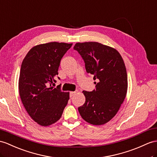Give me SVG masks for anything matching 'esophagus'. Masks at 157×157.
<instances>
[{
    "mask_svg": "<svg viewBox=\"0 0 157 157\" xmlns=\"http://www.w3.org/2000/svg\"><path fill=\"white\" fill-rule=\"evenodd\" d=\"M75 94H76V92H75H75H73V91L71 92V93H70V97L71 98V97H74Z\"/></svg>",
    "mask_w": 157,
    "mask_h": 157,
    "instance_id": "34e87169",
    "label": "esophagus"
}]
</instances>
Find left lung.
Masks as SVG:
<instances>
[{
    "label": "left lung",
    "mask_w": 157,
    "mask_h": 157,
    "mask_svg": "<svg viewBox=\"0 0 157 157\" xmlns=\"http://www.w3.org/2000/svg\"><path fill=\"white\" fill-rule=\"evenodd\" d=\"M85 63L87 73L94 75L96 89L82 91L85 103L78 107L84 120L91 124L108 123L116 115L127 93V73L124 60L115 48L97 42L76 43Z\"/></svg>",
    "instance_id": "left-lung-1"
}]
</instances>
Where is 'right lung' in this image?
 I'll use <instances>...</instances> for the list:
<instances>
[{
  "instance_id": "1",
  "label": "right lung",
  "mask_w": 157,
  "mask_h": 157,
  "mask_svg": "<svg viewBox=\"0 0 157 157\" xmlns=\"http://www.w3.org/2000/svg\"><path fill=\"white\" fill-rule=\"evenodd\" d=\"M72 43L58 42L34 46L21 64L18 90L28 114L43 127L58 121L69 100V92L53 89L60 60Z\"/></svg>"
}]
</instances>
